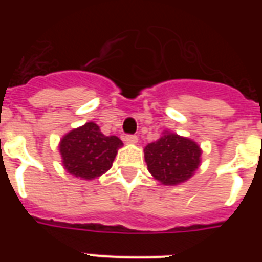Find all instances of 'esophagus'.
<instances>
[{"instance_id": "1", "label": "esophagus", "mask_w": 262, "mask_h": 262, "mask_svg": "<svg viewBox=\"0 0 262 262\" xmlns=\"http://www.w3.org/2000/svg\"><path fill=\"white\" fill-rule=\"evenodd\" d=\"M137 140H139V137L135 135H126V136H123V141L127 144H136L137 143Z\"/></svg>"}]
</instances>
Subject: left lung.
Masks as SVG:
<instances>
[{
    "instance_id": "obj_1",
    "label": "left lung",
    "mask_w": 262,
    "mask_h": 262,
    "mask_svg": "<svg viewBox=\"0 0 262 262\" xmlns=\"http://www.w3.org/2000/svg\"><path fill=\"white\" fill-rule=\"evenodd\" d=\"M148 171L163 185H179L191 178L201 163V148L193 140L164 132L144 148Z\"/></svg>"
}]
</instances>
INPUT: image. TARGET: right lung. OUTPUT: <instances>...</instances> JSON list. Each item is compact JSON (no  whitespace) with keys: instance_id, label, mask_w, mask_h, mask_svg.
<instances>
[{"instance_id":"obj_1","label":"right lung","mask_w":262,"mask_h":262,"mask_svg":"<svg viewBox=\"0 0 262 262\" xmlns=\"http://www.w3.org/2000/svg\"><path fill=\"white\" fill-rule=\"evenodd\" d=\"M122 145L117 136H104L96 123L87 122L63 136L59 154L69 174L90 181L110 170Z\"/></svg>"}]
</instances>
